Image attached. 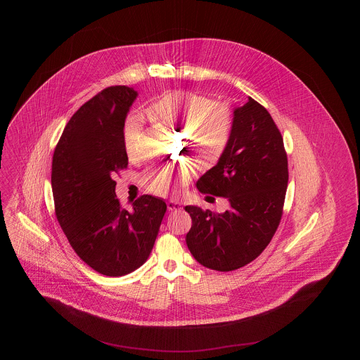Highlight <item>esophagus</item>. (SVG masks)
Segmentation results:
<instances>
[{"instance_id":"1","label":"esophagus","mask_w":360,"mask_h":360,"mask_svg":"<svg viewBox=\"0 0 360 360\" xmlns=\"http://www.w3.org/2000/svg\"><path fill=\"white\" fill-rule=\"evenodd\" d=\"M167 209L169 210H179V209H181V204L180 202H177V201H169L167 202Z\"/></svg>"}]
</instances>
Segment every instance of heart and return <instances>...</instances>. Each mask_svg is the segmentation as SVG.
<instances>
[{"label":"heart","instance_id":"1","mask_svg":"<svg viewBox=\"0 0 360 360\" xmlns=\"http://www.w3.org/2000/svg\"><path fill=\"white\" fill-rule=\"evenodd\" d=\"M150 110L158 119L177 127H184V134L197 156L204 162H213L223 154L231 133L233 115L226 103H212L204 96L177 91L166 94L151 103ZM140 127L136 120L127 123L124 130L126 153L129 159L140 156L139 147ZM190 180L187 167L173 169L159 166L148 170L143 177V184L153 194H165L174 184H186Z\"/></svg>","mask_w":360,"mask_h":360}]
</instances>
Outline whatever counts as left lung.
I'll list each match as a JSON object with an SVG mask.
<instances>
[{"label": "left lung", "instance_id": "8db88e82", "mask_svg": "<svg viewBox=\"0 0 360 360\" xmlns=\"http://www.w3.org/2000/svg\"><path fill=\"white\" fill-rule=\"evenodd\" d=\"M287 184L283 136L267 109L250 97L234 110L230 139L217 165L197 181L200 193L223 197L231 207L217 213L186 206L193 220L186 237L193 257L217 271L255 260L280 224Z\"/></svg>", "mask_w": 360, "mask_h": 360}]
</instances>
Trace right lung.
<instances>
[{
    "label": "right lung",
    "mask_w": 360,
    "mask_h": 360,
    "mask_svg": "<svg viewBox=\"0 0 360 360\" xmlns=\"http://www.w3.org/2000/svg\"><path fill=\"white\" fill-rule=\"evenodd\" d=\"M137 91L112 86L70 117L52 156L55 214L70 247L103 276L143 266L154 248L166 204L141 195L127 210L116 198L115 173L127 167L124 120Z\"/></svg>",
    "instance_id": "obj_1"
}]
</instances>
